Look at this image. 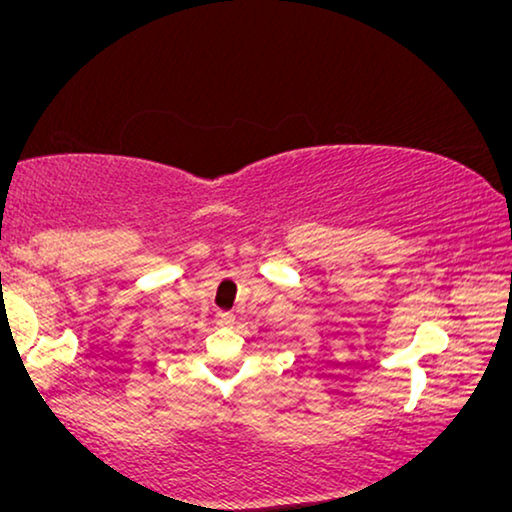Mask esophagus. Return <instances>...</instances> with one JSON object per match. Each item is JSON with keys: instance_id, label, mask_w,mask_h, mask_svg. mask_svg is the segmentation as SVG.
Wrapping results in <instances>:
<instances>
[{"instance_id": "34e87169", "label": "esophagus", "mask_w": 512, "mask_h": 512, "mask_svg": "<svg viewBox=\"0 0 512 512\" xmlns=\"http://www.w3.org/2000/svg\"><path fill=\"white\" fill-rule=\"evenodd\" d=\"M216 324L223 328H233L235 326V314L233 312H219L216 314Z\"/></svg>"}]
</instances>
